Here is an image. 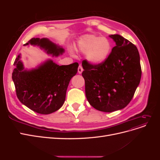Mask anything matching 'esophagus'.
<instances>
[{
  "label": "esophagus",
  "instance_id": "1",
  "mask_svg": "<svg viewBox=\"0 0 160 160\" xmlns=\"http://www.w3.org/2000/svg\"><path fill=\"white\" fill-rule=\"evenodd\" d=\"M83 67H82L81 65H79V67H78V72L79 74H81L82 72H83Z\"/></svg>",
  "mask_w": 160,
  "mask_h": 160
}]
</instances>
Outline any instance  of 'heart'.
<instances>
[{
    "mask_svg": "<svg viewBox=\"0 0 160 160\" xmlns=\"http://www.w3.org/2000/svg\"><path fill=\"white\" fill-rule=\"evenodd\" d=\"M76 48L78 52L86 54L87 60L91 64L99 65L108 59L112 49V45L107 37L85 35L77 41ZM71 53L75 56L74 52L72 51Z\"/></svg>",
    "mask_w": 160,
    "mask_h": 160,
    "instance_id": "b5f03b06",
    "label": "heart"
}]
</instances>
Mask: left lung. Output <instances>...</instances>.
I'll list each match as a JSON object with an SVG mask.
<instances>
[{
	"mask_svg": "<svg viewBox=\"0 0 160 160\" xmlns=\"http://www.w3.org/2000/svg\"><path fill=\"white\" fill-rule=\"evenodd\" d=\"M109 37L115 46L103 63L93 65L86 60L82 62L87 99L92 107L103 112L126 107L142 77L137 47L119 35Z\"/></svg>",
	"mask_w": 160,
	"mask_h": 160,
	"instance_id": "8db88e82",
	"label": "left lung"
}]
</instances>
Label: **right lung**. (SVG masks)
Here are the masks:
<instances>
[{"label": "right lung", "instance_id": "obj_1", "mask_svg": "<svg viewBox=\"0 0 160 160\" xmlns=\"http://www.w3.org/2000/svg\"><path fill=\"white\" fill-rule=\"evenodd\" d=\"M37 46L47 54L58 57L65 52L62 47L47 38H32L25 45ZM19 54L14 62L12 79L17 98L28 108L47 115L59 109L65 101L70 80L77 72L78 62L59 65L49 59L31 69H25Z\"/></svg>", "mask_w": 160, "mask_h": 160}]
</instances>
